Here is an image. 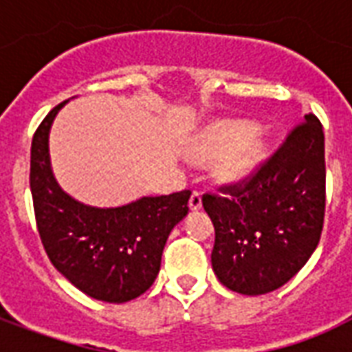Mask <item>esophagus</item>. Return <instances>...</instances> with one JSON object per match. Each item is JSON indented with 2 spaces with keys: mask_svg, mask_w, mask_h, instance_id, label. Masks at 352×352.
<instances>
[{
  "mask_svg": "<svg viewBox=\"0 0 352 352\" xmlns=\"http://www.w3.org/2000/svg\"><path fill=\"white\" fill-rule=\"evenodd\" d=\"M188 207H190L192 211H198L199 207H201V194L198 190H194L190 194V199H188Z\"/></svg>",
  "mask_w": 352,
  "mask_h": 352,
  "instance_id": "1",
  "label": "esophagus"
}]
</instances>
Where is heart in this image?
Instances as JSON below:
<instances>
[{
  "label": "heart",
  "instance_id": "b5f03b06",
  "mask_svg": "<svg viewBox=\"0 0 352 352\" xmlns=\"http://www.w3.org/2000/svg\"><path fill=\"white\" fill-rule=\"evenodd\" d=\"M190 153L217 160V173L228 181H239L254 173L267 156V146L254 126L222 120L207 126L192 139Z\"/></svg>",
  "mask_w": 352,
  "mask_h": 352
}]
</instances>
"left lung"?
Instances as JSON below:
<instances>
[{"mask_svg":"<svg viewBox=\"0 0 352 352\" xmlns=\"http://www.w3.org/2000/svg\"><path fill=\"white\" fill-rule=\"evenodd\" d=\"M213 221L211 264L222 285L267 294L294 277L317 249L326 206L324 133L315 115L241 183L204 194Z\"/></svg>","mask_w":352,"mask_h":352,"instance_id":"left-lung-1","label":"left lung"}]
</instances>
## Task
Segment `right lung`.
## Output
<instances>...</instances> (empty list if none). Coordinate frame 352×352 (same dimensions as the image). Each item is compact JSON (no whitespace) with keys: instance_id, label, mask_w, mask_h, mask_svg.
Returning a JSON list of instances; mask_svg holds the SVG:
<instances>
[{"instance_id":"add662e5","label":"right lung","mask_w":352,"mask_h":352,"mask_svg":"<svg viewBox=\"0 0 352 352\" xmlns=\"http://www.w3.org/2000/svg\"><path fill=\"white\" fill-rule=\"evenodd\" d=\"M65 103L43 118L32 141L30 188L41 243L80 292L101 302H130L156 279L169 232L188 213L190 192L145 196L120 207L85 206L65 194L49 158L50 126Z\"/></svg>"}]
</instances>
